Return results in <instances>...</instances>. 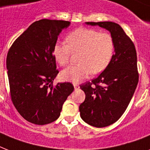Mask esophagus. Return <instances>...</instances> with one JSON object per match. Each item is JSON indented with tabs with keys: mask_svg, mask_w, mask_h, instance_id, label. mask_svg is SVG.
<instances>
[{
	"mask_svg": "<svg viewBox=\"0 0 150 150\" xmlns=\"http://www.w3.org/2000/svg\"><path fill=\"white\" fill-rule=\"evenodd\" d=\"M74 88H75V90H77V89H79V86L78 84H76V83H74Z\"/></svg>",
	"mask_w": 150,
	"mask_h": 150,
	"instance_id": "esophagus-1",
	"label": "esophagus"
}]
</instances>
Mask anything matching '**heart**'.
<instances>
[{"instance_id": "obj_1", "label": "heart", "mask_w": 150, "mask_h": 150, "mask_svg": "<svg viewBox=\"0 0 150 150\" xmlns=\"http://www.w3.org/2000/svg\"><path fill=\"white\" fill-rule=\"evenodd\" d=\"M66 43L57 42L53 47V56L61 66L68 64L73 54L78 56L79 64L65 68L61 78L74 83L81 82L91 73L96 75L111 62L115 50L114 37L108 33L88 28H78L65 38Z\"/></svg>"}]
</instances>
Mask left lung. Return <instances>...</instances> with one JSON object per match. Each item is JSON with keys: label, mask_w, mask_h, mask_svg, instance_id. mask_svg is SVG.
<instances>
[{"label": "left lung", "mask_w": 150, "mask_h": 150, "mask_svg": "<svg viewBox=\"0 0 150 150\" xmlns=\"http://www.w3.org/2000/svg\"><path fill=\"white\" fill-rule=\"evenodd\" d=\"M86 24L108 30L115 43L114 57L108 67L91 83L80 86L86 94L85 101L79 106L80 116L89 125L103 128L116 122L132 98L139 82L137 54L134 43L118 24Z\"/></svg>", "instance_id": "left-lung-1"}]
</instances>
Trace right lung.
Listing matches in <instances>:
<instances>
[{"mask_svg":"<svg viewBox=\"0 0 150 150\" xmlns=\"http://www.w3.org/2000/svg\"><path fill=\"white\" fill-rule=\"evenodd\" d=\"M70 24L62 20L36 21L9 49L6 65L11 100L29 122L43 125L56 121L74 90L70 82L53 86L59 71L52 50L60 33Z\"/></svg>","mask_w":150,"mask_h":150,"instance_id":"right-lung-1","label":"right lung"}]
</instances>
